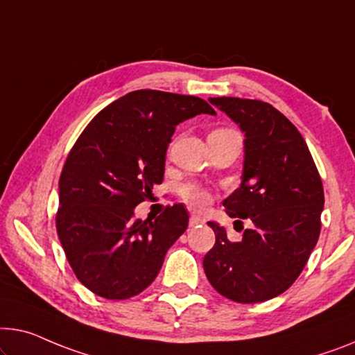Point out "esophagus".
I'll list each match as a JSON object with an SVG mask.
<instances>
[{
    "label": "esophagus",
    "mask_w": 355,
    "mask_h": 355,
    "mask_svg": "<svg viewBox=\"0 0 355 355\" xmlns=\"http://www.w3.org/2000/svg\"><path fill=\"white\" fill-rule=\"evenodd\" d=\"M204 223V220L200 218V216H198V215H191L189 216V226H198V225H202Z\"/></svg>",
    "instance_id": "34e87169"
}]
</instances>
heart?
<instances>
[{
	"label": "heart",
	"mask_w": 355,
	"mask_h": 355,
	"mask_svg": "<svg viewBox=\"0 0 355 355\" xmlns=\"http://www.w3.org/2000/svg\"><path fill=\"white\" fill-rule=\"evenodd\" d=\"M218 130H228V129H216L214 132H218ZM180 196H182L184 202L189 204L194 209L205 207L210 200V194L207 189H204L202 187H199V184L196 183L183 184V187L180 188Z\"/></svg>",
	"instance_id": "heart-1"
}]
</instances>
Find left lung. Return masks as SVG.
Instances as JSON below:
<instances>
[{
    "label": "left lung",
    "instance_id": "left-lung-1",
    "mask_svg": "<svg viewBox=\"0 0 355 355\" xmlns=\"http://www.w3.org/2000/svg\"><path fill=\"white\" fill-rule=\"evenodd\" d=\"M245 134L241 187L223 200L232 218H250L241 242L214 221L215 245L204 271L216 292L236 303H261L284 293L303 271L320 234L324 187L303 135L261 100L216 97ZM239 221V220H237Z\"/></svg>",
    "mask_w": 355,
    "mask_h": 355
}]
</instances>
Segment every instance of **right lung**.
<instances>
[{
  "instance_id": "add662e5",
  "label": "right lung",
  "mask_w": 355,
  "mask_h": 355,
  "mask_svg": "<svg viewBox=\"0 0 355 355\" xmlns=\"http://www.w3.org/2000/svg\"><path fill=\"white\" fill-rule=\"evenodd\" d=\"M202 113L216 114L199 97L141 89L110 103L78 137L60 173L55 226L73 272L92 293L127 300L144 292L187 231L183 204L145 221L134 209L162 183L175 127Z\"/></svg>"
}]
</instances>
